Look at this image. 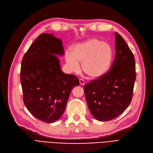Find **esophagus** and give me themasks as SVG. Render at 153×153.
<instances>
[{"mask_svg":"<svg viewBox=\"0 0 153 153\" xmlns=\"http://www.w3.org/2000/svg\"><path fill=\"white\" fill-rule=\"evenodd\" d=\"M79 82H80V84L81 85H82V86H84V85H85V82H84V80L80 79V80H79Z\"/></svg>","mask_w":153,"mask_h":153,"instance_id":"esophagus-1","label":"esophagus"}]
</instances>
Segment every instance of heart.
Returning <instances> with one entry per match:
<instances>
[{
  "mask_svg": "<svg viewBox=\"0 0 153 153\" xmlns=\"http://www.w3.org/2000/svg\"><path fill=\"white\" fill-rule=\"evenodd\" d=\"M112 59V48L108 44L97 39H91L75 45L72 53H65V61L69 71L78 73L82 70L92 79L105 76L110 68Z\"/></svg>",
  "mask_w": 153,
  "mask_h": 153,
  "instance_id": "heart-1",
  "label": "heart"
}]
</instances>
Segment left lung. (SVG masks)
<instances>
[{"instance_id": "obj_1", "label": "left lung", "mask_w": 153, "mask_h": 153, "mask_svg": "<svg viewBox=\"0 0 153 153\" xmlns=\"http://www.w3.org/2000/svg\"><path fill=\"white\" fill-rule=\"evenodd\" d=\"M115 57L110 71L84 88L91 114L100 121L121 115L130 103L136 79L133 54L122 36L115 32Z\"/></svg>"}]
</instances>
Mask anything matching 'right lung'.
Instances as JSON below:
<instances>
[{
    "label": "right lung",
    "mask_w": 153,
    "mask_h": 153,
    "mask_svg": "<svg viewBox=\"0 0 153 153\" xmlns=\"http://www.w3.org/2000/svg\"><path fill=\"white\" fill-rule=\"evenodd\" d=\"M64 54L62 42L52 34H41L23 57L20 82L29 112L44 123L59 120L78 78L64 73L57 55Z\"/></svg>",
    "instance_id": "right-lung-1"
}]
</instances>
